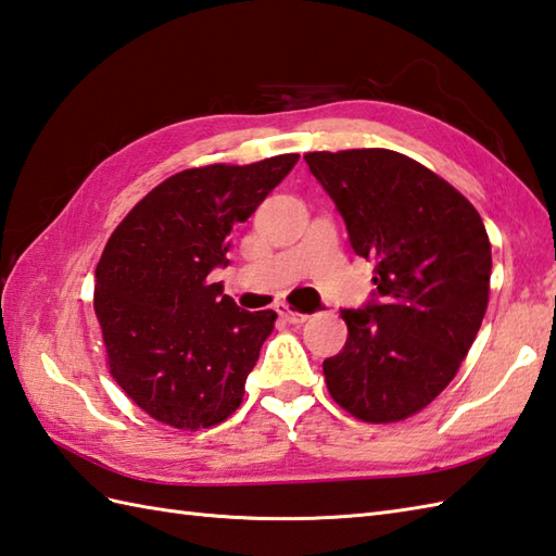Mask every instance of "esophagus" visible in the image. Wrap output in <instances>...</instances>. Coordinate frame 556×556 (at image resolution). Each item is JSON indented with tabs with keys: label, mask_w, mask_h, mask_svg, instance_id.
<instances>
[{
	"label": "esophagus",
	"mask_w": 556,
	"mask_h": 556,
	"mask_svg": "<svg viewBox=\"0 0 556 556\" xmlns=\"http://www.w3.org/2000/svg\"><path fill=\"white\" fill-rule=\"evenodd\" d=\"M277 313H279L281 320H287V323H291V325H303L305 320H308V315L291 311L287 303H279V305H277Z\"/></svg>",
	"instance_id": "obj_1"
}]
</instances>
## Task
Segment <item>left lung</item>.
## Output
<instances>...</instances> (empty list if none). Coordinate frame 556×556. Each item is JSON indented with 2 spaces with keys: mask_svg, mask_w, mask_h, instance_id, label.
<instances>
[{
  "mask_svg": "<svg viewBox=\"0 0 556 556\" xmlns=\"http://www.w3.org/2000/svg\"><path fill=\"white\" fill-rule=\"evenodd\" d=\"M305 162L353 251L375 263L372 299L341 311L349 339L323 363L327 389L365 422L404 420L473 346L490 299L485 224L454 186L394 150L308 152Z\"/></svg>",
  "mask_w": 556,
  "mask_h": 556,
  "instance_id": "left-lung-1",
  "label": "left lung"
}]
</instances>
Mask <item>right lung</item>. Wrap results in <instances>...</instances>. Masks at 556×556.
<instances>
[{
  "mask_svg": "<svg viewBox=\"0 0 556 556\" xmlns=\"http://www.w3.org/2000/svg\"><path fill=\"white\" fill-rule=\"evenodd\" d=\"M299 155L169 176L128 212L96 269L110 372L150 418L212 428L241 406L277 313H248L212 285L229 233L285 181Z\"/></svg>",
  "mask_w": 556,
  "mask_h": 556,
  "instance_id": "right-lung-1",
  "label": "right lung"
}]
</instances>
